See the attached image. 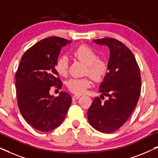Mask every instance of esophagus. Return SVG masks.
I'll return each instance as SVG.
<instances>
[{
  "instance_id": "obj_1",
  "label": "esophagus",
  "mask_w": 158,
  "mask_h": 158,
  "mask_svg": "<svg viewBox=\"0 0 158 158\" xmlns=\"http://www.w3.org/2000/svg\"><path fill=\"white\" fill-rule=\"evenodd\" d=\"M81 96L80 95H74V96H73V100L75 101V100H77V99H78Z\"/></svg>"
}]
</instances>
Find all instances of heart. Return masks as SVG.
I'll return each mask as SVG.
<instances>
[{"instance_id":"1","label":"heart","mask_w":158,"mask_h":158,"mask_svg":"<svg viewBox=\"0 0 158 158\" xmlns=\"http://www.w3.org/2000/svg\"><path fill=\"white\" fill-rule=\"evenodd\" d=\"M73 56L85 64V73L89 74L95 81H101L106 74L107 64L103 60L98 59L97 53L90 47L81 45L73 52ZM55 69L60 76H66L68 71V60L67 57L60 56L58 57L55 62ZM66 85L73 94H82L91 85V79L89 77L71 78L67 82Z\"/></svg>"}]
</instances>
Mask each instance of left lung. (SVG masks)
<instances>
[{"label": "left lung", "instance_id": "1", "mask_svg": "<svg viewBox=\"0 0 158 158\" xmlns=\"http://www.w3.org/2000/svg\"><path fill=\"white\" fill-rule=\"evenodd\" d=\"M97 44L110 49L108 72L99 86V92L109 99L102 102L94 99L87 115L90 124L103 133H111L123 126L131 116L141 92V77L131 51L117 40H94Z\"/></svg>", "mask_w": 158, "mask_h": 158}]
</instances>
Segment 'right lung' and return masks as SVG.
I'll return each mask as SVG.
<instances>
[{
    "label": "right lung",
    "instance_id": "right-lung-1",
    "mask_svg": "<svg viewBox=\"0 0 158 158\" xmlns=\"http://www.w3.org/2000/svg\"><path fill=\"white\" fill-rule=\"evenodd\" d=\"M71 41L50 36L36 43L21 57L16 73L18 106L24 119L34 129L49 131L62 124L72 102L68 93L59 96L49 94L52 86L62 83L55 64L61 48Z\"/></svg>",
    "mask_w": 158,
    "mask_h": 158
}]
</instances>
